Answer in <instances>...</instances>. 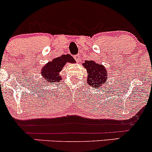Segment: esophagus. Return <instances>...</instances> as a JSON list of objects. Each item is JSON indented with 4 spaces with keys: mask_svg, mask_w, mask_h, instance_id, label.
Here are the masks:
<instances>
[{
    "mask_svg": "<svg viewBox=\"0 0 152 152\" xmlns=\"http://www.w3.org/2000/svg\"><path fill=\"white\" fill-rule=\"evenodd\" d=\"M74 58H75V60H76V61H77V62H79V61H81V58H80L79 55H76V56H74Z\"/></svg>",
    "mask_w": 152,
    "mask_h": 152,
    "instance_id": "1",
    "label": "esophagus"
}]
</instances>
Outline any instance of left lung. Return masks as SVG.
Wrapping results in <instances>:
<instances>
[{"mask_svg":"<svg viewBox=\"0 0 152 152\" xmlns=\"http://www.w3.org/2000/svg\"><path fill=\"white\" fill-rule=\"evenodd\" d=\"M82 65L88 73L86 81L88 84L96 89L98 88L102 89V86L106 84L107 80V72L105 67L95 63L94 61H85Z\"/></svg>","mask_w":152,"mask_h":152,"instance_id":"8db88e82","label":"left lung"}]
</instances>
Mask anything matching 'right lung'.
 Segmentation results:
<instances>
[{"label": "right lung", "instance_id": "obj_1", "mask_svg": "<svg viewBox=\"0 0 152 152\" xmlns=\"http://www.w3.org/2000/svg\"><path fill=\"white\" fill-rule=\"evenodd\" d=\"M67 63H75L76 61L71 55H63L43 66L41 68V74L44 82L51 84L62 81L60 72Z\"/></svg>", "mask_w": 152, "mask_h": 152}]
</instances>
